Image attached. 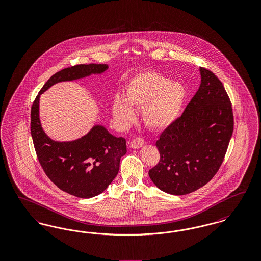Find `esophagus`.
Here are the masks:
<instances>
[{
	"label": "esophagus",
	"mask_w": 261,
	"mask_h": 261,
	"mask_svg": "<svg viewBox=\"0 0 261 261\" xmlns=\"http://www.w3.org/2000/svg\"><path fill=\"white\" fill-rule=\"evenodd\" d=\"M144 145H145V142H144V140H142L141 138H136V139L132 140L131 143H130V147H131L132 149H135L142 148Z\"/></svg>",
	"instance_id": "1"
}]
</instances>
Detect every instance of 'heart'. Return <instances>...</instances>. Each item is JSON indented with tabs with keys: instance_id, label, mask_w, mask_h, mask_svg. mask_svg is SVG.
<instances>
[{
	"instance_id": "1",
	"label": "heart",
	"mask_w": 261,
	"mask_h": 261,
	"mask_svg": "<svg viewBox=\"0 0 261 261\" xmlns=\"http://www.w3.org/2000/svg\"><path fill=\"white\" fill-rule=\"evenodd\" d=\"M187 99V89L180 81L169 80L156 71H145L133 77L125 98L116 95L112 100V115L120 126L135 118L134 107L142 108V119L152 130H164L180 116Z\"/></svg>"
}]
</instances>
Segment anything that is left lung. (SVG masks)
Here are the masks:
<instances>
[{
  "instance_id": "left-lung-1",
  "label": "left lung",
  "mask_w": 261,
  "mask_h": 261,
  "mask_svg": "<svg viewBox=\"0 0 261 261\" xmlns=\"http://www.w3.org/2000/svg\"><path fill=\"white\" fill-rule=\"evenodd\" d=\"M200 85L185 112L158 140L161 160L149 171L164 193L182 196L208 183L223 162L233 134L230 99L221 81L199 67Z\"/></svg>"
}]
</instances>
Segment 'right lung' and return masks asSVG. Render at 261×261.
<instances>
[{
  "label": "right lung",
  "instance_id": "1",
  "mask_svg": "<svg viewBox=\"0 0 261 261\" xmlns=\"http://www.w3.org/2000/svg\"><path fill=\"white\" fill-rule=\"evenodd\" d=\"M108 64H79L53 75L39 92L31 109V136L38 160L50 181L62 191L81 199L101 194L119 171L127 152L123 137L113 136L103 125L95 124L84 136L72 141H55L41 124V95L60 82L74 81L103 73Z\"/></svg>",
  "mask_w": 261,
  "mask_h": 261
}]
</instances>
